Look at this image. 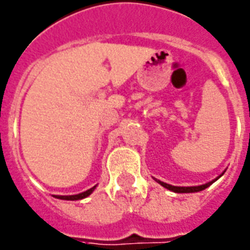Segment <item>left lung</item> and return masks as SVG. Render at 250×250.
I'll use <instances>...</instances> for the list:
<instances>
[{"label":"left lung","instance_id":"obj_1","mask_svg":"<svg viewBox=\"0 0 250 250\" xmlns=\"http://www.w3.org/2000/svg\"><path fill=\"white\" fill-rule=\"evenodd\" d=\"M219 177H222V174ZM218 177V178H219ZM216 178V180H218ZM216 180L211 181V182H208V184L206 185H201V186H191V188H181V186H171V185H167L165 184V182H161V181H157L161 186H164V188H167V190H171V191H174V193H197V191H202V190H205V188H207L209 186V185H212Z\"/></svg>","mask_w":250,"mask_h":250}]
</instances>
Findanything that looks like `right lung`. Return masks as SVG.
I'll list each match as a JSON object with an SVG mask.
<instances>
[{
	"label": "right lung",
	"mask_w": 250,
	"mask_h": 250,
	"mask_svg": "<svg viewBox=\"0 0 250 250\" xmlns=\"http://www.w3.org/2000/svg\"><path fill=\"white\" fill-rule=\"evenodd\" d=\"M94 188H94H89V190H86V191H83V193L77 194V195H56V197L59 198V199H65V201H79V199H83V198H86L87 195H90Z\"/></svg>",
	"instance_id": "add662e5"
}]
</instances>
